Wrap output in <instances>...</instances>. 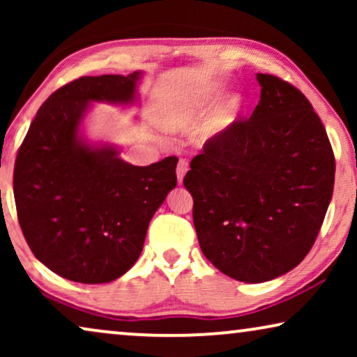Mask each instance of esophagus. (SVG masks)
I'll use <instances>...</instances> for the list:
<instances>
[{
    "label": "esophagus",
    "mask_w": 357,
    "mask_h": 357,
    "mask_svg": "<svg viewBox=\"0 0 357 357\" xmlns=\"http://www.w3.org/2000/svg\"><path fill=\"white\" fill-rule=\"evenodd\" d=\"M187 170H188V162L185 159H180L178 164H177V180H178V183L183 182V177H185V174H187Z\"/></svg>",
    "instance_id": "34e87169"
}]
</instances>
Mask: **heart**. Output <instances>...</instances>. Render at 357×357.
<instances>
[{"mask_svg":"<svg viewBox=\"0 0 357 357\" xmlns=\"http://www.w3.org/2000/svg\"><path fill=\"white\" fill-rule=\"evenodd\" d=\"M218 96L216 89H208L204 92H199L198 96L188 97V99L180 100L177 104L172 105L167 112V125L170 128L175 130H183L192 126L199 116L203 115V112L206 110V107L211 104V100ZM243 110V104L241 99L231 100V104L227 105V109L224 110L221 119L218 121V130H224L227 126L236 123L241 119Z\"/></svg>","mask_w":357,"mask_h":357,"instance_id":"heart-1","label":"heart"}]
</instances>
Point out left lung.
<instances>
[{
  "mask_svg": "<svg viewBox=\"0 0 357 357\" xmlns=\"http://www.w3.org/2000/svg\"><path fill=\"white\" fill-rule=\"evenodd\" d=\"M248 120L213 136L183 178L204 257L224 275L263 282L310 252L335 185L325 126L302 92L258 73Z\"/></svg>",
  "mask_w": 357,
  "mask_h": 357,
  "instance_id": "8db88e82",
  "label": "left lung"
}]
</instances>
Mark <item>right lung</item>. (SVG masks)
Listing matches in <instances>:
<instances>
[{
    "label": "right lung",
    "instance_id": "1",
    "mask_svg": "<svg viewBox=\"0 0 357 357\" xmlns=\"http://www.w3.org/2000/svg\"><path fill=\"white\" fill-rule=\"evenodd\" d=\"M141 71L82 76L38 109L14 164L22 234L38 261L70 281L110 282L138 260L149 221L177 185V158L146 167L112 144H89L81 123L91 102L128 105Z\"/></svg>",
    "mask_w": 357,
    "mask_h": 357
}]
</instances>
